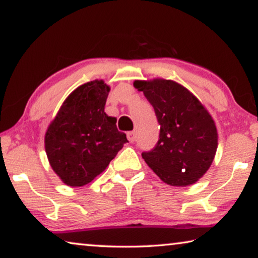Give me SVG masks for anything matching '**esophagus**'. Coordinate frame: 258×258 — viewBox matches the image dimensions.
<instances>
[{"label": "esophagus", "instance_id": "1", "mask_svg": "<svg viewBox=\"0 0 258 258\" xmlns=\"http://www.w3.org/2000/svg\"><path fill=\"white\" fill-rule=\"evenodd\" d=\"M127 139L130 142H134L137 139V133L132 131V132H127Z\"/></svg>", "mask_w": 258, "mask_h": 258}]
</instances>
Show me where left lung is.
<instances>
[{"label":"left lung","instance_id":"1","mask_svg":"<svg viewBox=\"0 0 258 258\" xmlns=\"http://www.w3.org/2000/svg\"><path fill=\"white\" fill-rule=\"evenodd\" d=\"M160 124V139L141 154L148 167L171 186H187L202 178L212 164L218 132L209 111L196 96L175 81L137 80Z\"/></svg>","mask_w":258,"mask_h":258}]
</instances>
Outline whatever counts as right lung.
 <instances>
[{"instance_id":"add662e5","label":"right lung","mask_w":258,"mask_h":258,"mask_svg":"<svg viewBox=\"0 0 258 258\" xmlns=\"http://www.w3.org/2000/svg\"><path fill=\"white\" fill-rule=\"evenodd\" d=\"M110 87L103 80L72 92L45 134L49 164L68 186H83L102 174L127 142L117 119L104 112Z\"/></svg>"}]
</instances>
